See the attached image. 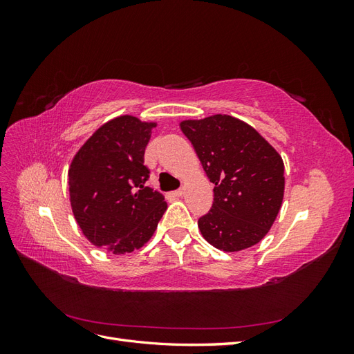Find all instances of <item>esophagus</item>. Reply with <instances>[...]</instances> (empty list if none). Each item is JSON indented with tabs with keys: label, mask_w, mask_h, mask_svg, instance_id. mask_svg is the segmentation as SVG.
Instances as JSON below:
<instances>
[{
	"label": "esophagus",
	"mask_w": 354,
	"mask_h": 354,
	"mask_svg": "<svg viewBox=\"0 0 354 354\" xmlns=\"http://www.w3.org/2000/svg\"><path fill=\"white\" fill-rule=\"evenodd\" d=\"M183 194H185V190H183V189H177V190H174V192H173V195H174V196H181Z\"/></svg>",
	"instance_id": "obj_1"
}]
</instances>
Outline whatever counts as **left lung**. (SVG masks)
<instances>
[{"label": "left lung", "mask_w": 354, "mask_h": 354, "mask_svg": "<svg viewBox=\"0 0 354 354\" xmlns=\"http://www.w3.org/2000/svg\"><path fill=\"white\" fill-rule=\"evenodd\" d=\"M180 128L214 183L212 207L198 220L202 236L226 252L259 243L282 205L281 155L251 125L229 115L183 121Z\"/></svg>", "instance_id": "left-lung-1"}]
</instances>
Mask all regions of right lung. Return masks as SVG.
Wrapping results in <instances>:
<instances>
[{
    "label": "right lung",
    "mask_w": 354,
    "mask_h": 354,
    "mask_svg": "<svg viewBox=\"0 0 354 354\" xmlns=\"http://www.w3.org/2000/svg\"><path fill=\"white\" fill-rule=\"evenodd\" d=\"M156 124L118 116L95 131L69 168L75 220L93 245L113 254L133 252L152 238L167 202L145 186L151 171L145 149Z\"/></svg>",
    "instance_id": "obj_1"
}]
</instances>
